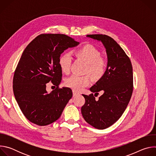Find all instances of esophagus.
<instances>
[{
	"label": "esophagus",
	"mask_w": 156,
	"mask_h": 156,
	"mask_svg": "<svg viewBox=\"0 0 156 156\" xmlns=\"http://www.w3.org/2000/svg\"><path fill=\"white\" fill-rule=\"evenodd\" d=\"M78 94H80V93H78V92H76V91H75L73 90V96H77V95H78Z\"/></svg>",
	"instance_id": "34e87169"
}]
</instances>
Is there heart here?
Returning a JSON list of instances; mask_svg holds the SVG:
<instances>
[{"label": "heart", "instance_id": "heart-1", "mask_svg": "<svg viewBox=\"0 0 156 156\" xmlns=\"http://www.w3.org/2000/svg\"><path fill=\"white\" fill-rule=\"evenodd\" d=\"M73 53L77 58L82 59L86 62L84 72L90 73L94 80H98L104 75L107 70V63L104 58L101 57V52L96 47L87 44L75 49ZM72 62V57L70 53L64 52L60 55L58 64L63 73L67 74L70 72ZM91 81V78L89 75H72L65 79V84L75 91H80L90 85Z\"/></svg>", "mask_w": 156, "mask_h": 156}]
</instances>
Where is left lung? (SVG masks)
Listing matches in <instances>:
<instances>
[{"mask_svg":"<svg viewBox=\"0 0 156 156\" xmlns=\"http://www.w3.org/2000/svg\"><path fill=\"white\" fill-rule=\"evenodd\" d=\"M88 37L101 41L107 55V70L90 91L104 93L98 100L93 94H83L85 103L81 114L85 121L93 127L104 129L115 123L122 115L133 90V67L129 58L119 44L105 34H88Z\"/></svg>","mask_w":156,"mask_h":156,"instance_id":"left-lung-1","label":"left lung"}]
</instances>
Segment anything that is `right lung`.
<instances>
[{
    "instance_id": "obj_1",
    "label": "right lung",
    "mask_w": 156,
    "mask_h": 156,
    "mask_svg": "<svg viewBox=\"0 0 156 156\" xmlns=\"http://www.w3.org/2000/svg\"><path fill=\"white\" fill-rule=\"evenodd\" d=\"M79 44L65 34H41L23 52L14 73L13 90L22 113L31 122L45 126L61 116L73 93L69 87H58L62 73L58 60L65 50ZM49 81L56 88L48 94Z\"/></svg>"
}]
</instances>
